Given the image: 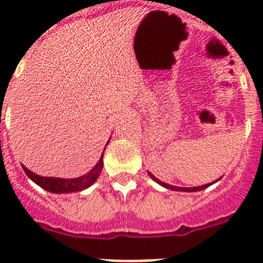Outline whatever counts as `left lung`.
<instances>
[{"mask_svg": "<svg viewBox=\"0 0 263 263\" xmlns=\"http://www.w3.org/2000/svg\"><path fill=\"white\" fill-rule=\"evenodd\" d=\"M148 174H149V176H151V178L153 179V180H156L157 183H158V184H161L162 187H165V188H167V190H171V191H181V192H196V191L205 190V188H208V187H209V185H212L213 183H215V181H218V180H215V181H213V183L205 184V185H201V187H193V188H180V187H175V185H170V184H167V183H163V181L158 180V179H157L156 176H154L153 174H152V173H148Z\"/></svg>", "mask_w": 263, "mask_h": 263, "instance_id": "8db88e82", "label": "left lung"}]
</instances>
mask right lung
Wrapping results in <instances>:
<instances>
[{"mask_svg":"<svg viewBox=\"0 0 263 263\" xmlns=\"http://www.w3.org/2000/svg\"><path fill=\"white\" fill-rule=\"evenodd\" d=\"M105 149H106V146H105ZM102 158H104V153H102L101 158H100L97 165H96L89 173L75 179H61V178H50V176L36 175L35 173L29 171L28 168H26L24 166H23V170L32 181H35L37 185H40L41 188H44V190L48 191V192H51V193L79 192V191H83L85 190V188L90 187V185L97 180V178L100 176V174H101L102 167H104V159Z\"/></svg>","mask_w":263,"mask_h":263,"instance_id":"add662e5","label":"right lung"}]
</instances>
